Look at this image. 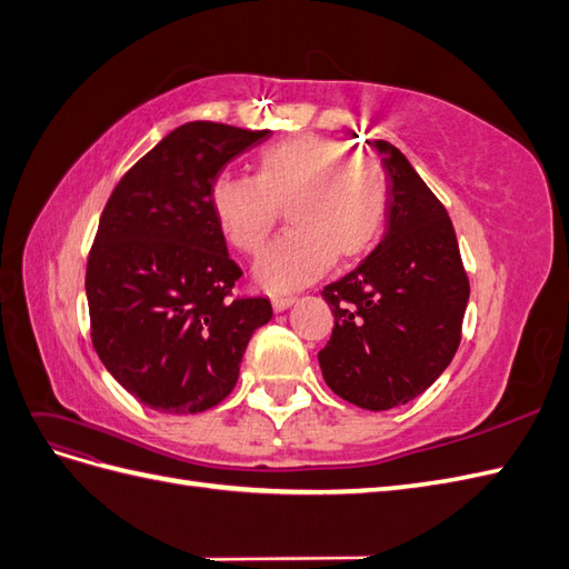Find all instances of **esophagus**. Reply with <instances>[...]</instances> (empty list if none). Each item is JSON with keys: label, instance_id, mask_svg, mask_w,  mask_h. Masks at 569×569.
Here are the masks:
<instances>
[{"label": "esophagus", "instance_id": "1", "mask_svg": "<svg viewBox=\"0 0 569 569\" xmlns=\"http://www.w3.org/2000/svg\"><path fill=\"white\" fill-rule=\"evenodd\" d=\"M297 301V297H272V308L278 313H282V311H287V308Z\"/></svg>", "mask_w": 569, "mask_h": 569}]
</instances>
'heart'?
<instances>
[{
	"label": "heart",
	"mask_w": 569,
	"mask_h": 569,
	"mask_svg": "<svg viewBox=\"0 0 569 569\" xmlns=\"http://www.w3.org/2000/svg\"><path fill=\"white\" fill-rule=\"evenodd\" d=\"M211 203L232 244L258 256L274 232L280 209L291 230L253 268L270 295L295 291L330 268L335 253L356 258L380 239L389 189L380 163L330 137L303 134L268 147L256 178L222 173Z\"/></svg>",
	"instance_id": "obj_1"
}]
</instances>
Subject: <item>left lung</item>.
<instances>
[{"instance_id": "1", "label": "left lung", "mask_w": 569, "mask_h": 569, "mask_svg": "<svg viewBox=\"0 0 569 569\" xmlns=\"http://www.w3.org/2000/svg\"><path fill=\"white\" fill-rule=\"evenodd\" d=\"M372 147L389 189L387 228L363 263L322 289L335 330L318 363L343 401L389 410L449 368L470 284L441 201L393 144L375 140Z\"/></svg>"}]
</instances>
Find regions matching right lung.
I'll return each mask as SVG.
<instances>
[{
  "label": "right lung",
  "instance_id": "add662e5",
  "mask_svg": "<svg viewBox=\"0 0 569 569\" xmlns=\"http://www.w3.org/2000/svg\"><path fill=\"white\" fill-rule=\"evenodd\" d=\"M268 137L184 123L128 170L101 213L84 274L92 343L113 380L153 410L218 406L272 318L268 299H230L242 270L211 203L222 168Z\"/></svg>",
  "mask_w": 569,
  "mask_h": 569
}]
</instances>
